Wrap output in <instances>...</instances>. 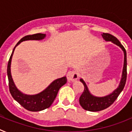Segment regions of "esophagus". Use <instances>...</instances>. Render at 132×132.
<instances>
[{"instance_id":"esophagus-1","label":"esophagus","mask_w":132,"mask_h":132,"mask_svg":"<svg viewBox=\"0 0 132 132\" xmlns=\"http://www.w3.org/2000/svg\"><path fill=\"white\" fill-rule=\"evenodd\" d=\"M79 78V73L76 71H69L67 74V79L69 82H73Z\"/></svg>"}]
</instances>
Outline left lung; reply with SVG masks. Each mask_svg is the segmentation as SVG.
<instances>
[{
    "label": "left lung",
    "mask_w": 132,
    "mask_h": 132,
    "mask_svg": "<svg viewBox=\"0 0 132 132\" xmlns=\"http://www.w3.org/2000/svg\"><path fill=\"white\" fill-rule=\"evenodd\" d=\"M102 38L106 42H111L112 44H115L118 46L121 50L123 51L124 55V59H123V67L122 70V77L120 79V82L119 83L118 87L114 90V91L110 94H108L104 96H96L90 93L88 90L87 85L82 79H80V81L84 85V91L81 96L79 98V103L80 106L84 110H86L87 111L90 112H98L101 111L102 110H104L109 107L116 100L119 94H120L122 90L124 88L126 82L127 78V58H126V52L125 48L123 45L121 44L120 41L113 36L112 35L107 33H103L102 34Z\"/></svg>",
    "instance_id": "1"
}]
</instances>
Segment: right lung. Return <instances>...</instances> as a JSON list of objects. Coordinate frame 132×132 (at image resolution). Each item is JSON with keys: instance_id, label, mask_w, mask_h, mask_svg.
Here are the masks:
<instances>
[{"instance_id": "right-lung-1", "label": "right lung", "mask_w": 132, "mask_h": 132, "mask_svg": "<svg viewBox=\"0 0 132 132\" xmlns=\"http://www.w3.org/2000/svg\"><path fill=\"white\" fill-rule=\"evenodd\" d=\"M46 36L45 34H36L24 36L17 43L14 48L7 67V75L9 79V90L10 94L15 101H17L24 108L31 112H38L49 108L52 105L57 96L59 88L67 82L66 77L57 79L53 80L43 91L36 94H26L22 93L16 87L11 75V61L14 52L17 45L21 42L27 40H42Z\"/></svg>"}]
</instances>
